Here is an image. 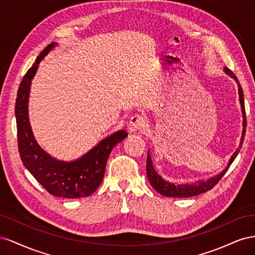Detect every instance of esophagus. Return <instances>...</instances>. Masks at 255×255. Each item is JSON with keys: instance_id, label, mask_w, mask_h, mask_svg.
<instances>
[{"instance_id": "obj_1", "label": "esophagus", "mask_w": 255, "mask_h": 255, "mask_svg": "<svg viewBox=\"0 0 255 255\" xmlns=\"http://www.w3.org/2000/svg\"><path fill=\"white\" fill-rule=\"evenodd\" d=\"M146 126V119L144 116L142 115H134L132 118H130L129 122H128V130L132 133L138 132L140 133L144 129Z\"/></svg>"}]
</instances>
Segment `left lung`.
Listing matches in <instances>:
<instances>
[{"label": "left lung", "mask_w": 255, "mask_h": 255, "mask_svg": "<svg viewBox=\"0 0 255 255\" xmlns=\"http://www.w3.org/2000/svg\"><path fill=\"white\" fill-rule=\"evenodd\" d=\"M225 71L227 74L232 76L238 85L239 102H241V105H242V113H243V118H244V121H243L244 128H243V135H242V140H241V144H239V148L234 152L232 157H231V159L229 161L228 167L220 174L216 175L214 177H211V179L207 181H198L195 184H186V185H175L173 183L165 181L163 177L159 176L157 174V172L155 171V169L153 168L150 154L148 153V156H146V176H148L149 182L152 185V187L157 192H159L160 195L166 196V197H174V198H188V197L198 196L200 194H203V192H205V191L211 190L215 186V185L222 179V176L226 174L229 167L231 166V164L233 163L235 157L237 156V154L239 153V150H241L242 145H243V141H244L245 134H246V127H247L244 92H243V88L241 86V84H239L236 75L233 73V71L230 70V69L227 67L225 68Z\"/></svg>", "instance_id": "left-lung-1"}]
</instances>
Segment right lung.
I'll list each match as a JSON object with an SVG mask.
<instances>
[{"label":"right lung","instance_id":"add662e5","mask_svg":"<svg viewBox=\"0 0 255 255\" xmlns=\"http://www.w3.org/2000/svg\"><path fill=\"white\" fill-rule=\"evenodd\" d=\"M55 43L49 44L30 67L18 89L14 114L17 120L18 149L23 165L39 182L49 194L69 199L88 197L102 183L107 159L114 146L128 136L126 130L105 138L94 149L78 160L61 161L45 153L33 136L28 122L27 102L30 83L38 69V64L47 55Z\"/></svg>","mask_w":255,"mask_h":255}]
</instances>
